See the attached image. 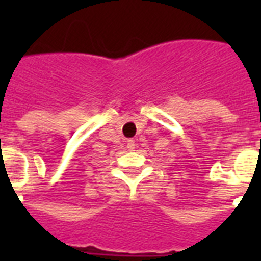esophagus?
<instances>
[{"instance_id": "obj_1", "label": "esophagus", "mask_w": 261, "mask_h": 261, "mask_svg": "<svg viewBox=\"0 0 261 261\" xmlns=\"http://www.w3.org/2000/svg\"><path fill=\"white\" fill-rule=\"evenodd\" d=\"M127 149H128V150H134L135 149V142L133 139H128V141H127Z\"/></svg>"}]
</instances>
